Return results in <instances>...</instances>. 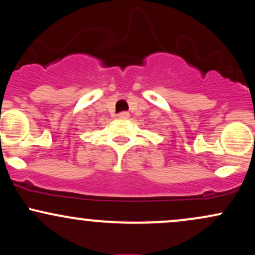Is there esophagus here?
Returning a JSON list of instances; mask_svg holds the SVG:
<instances>
[{"mask_svg": "<svg viewBox=\"0 0 255 255\" xmlns=\"http://www.w3.org/2000/svg\"><path fill=\"white\" fill-rule=\"evenodd\" d=\"M118 118H119V119H122V120L129 119V113H127V111H122V113L119 114Z\"/></svg>", "mask_w": 255, "mask_h": 255, "instance_id": "1", "label": "esophagus"}]
</instances>
